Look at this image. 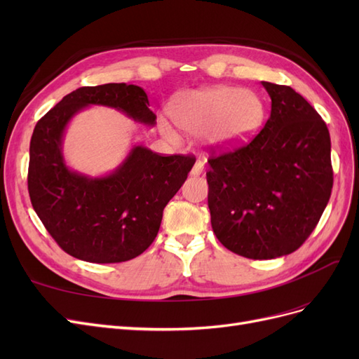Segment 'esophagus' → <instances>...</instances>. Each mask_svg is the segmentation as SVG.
Listing matches in <instances>:
<instances>
[{
    "instance_id": "obj_1",
    "label": "esophagus",
    "mask_w": 359,
    "mask_h": 359,
    "mask_svg": "<svg viewBox=\"0 0 359 359\" xmlns=\"http://www.w3.org/2000/svg\"><path fill=\"white\" fill-rule=\"evenodd\" d=\"M203 172V161L202 160H198L196 163H194V166H193V169H191V175L193 177H198V175H201V173Z\"/></svg>"
}]
</instances>
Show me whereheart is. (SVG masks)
<instances>
[{
  "label": "heart",
  "instance_id": "b5f03b06",
  "mask_svg": "<svg viewBox=\"0 0 359 359\" xmlns=\"http://www.w3.org/2000/svg\"><path fill=\"white\" fill-rule=\"evenodd\" d=\"M175 124L189 135H201L210 148H227L252 135L264 116V103L252 91L235 86H214L178 95L170 104ZM166 139L177 140L178 132L168 119H158Z\"/></svg>",
  "mask_w": 359,
  "mask_h": 359
}]
</instances>
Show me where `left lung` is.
<instances>
[{
  "label": "left lung",
  "instance_id": "left-lung-1",
  "mask_svg": "<svg viewBox=\"0 0 359 359\" xmlns=\"http://www.w3.org/2000/svg\"><path fill=\"white\" fill-rule=\"evenodd\" d=\"M266 124L248 144L208 160V206L219 241L248 259L290 255L307 240L332 190L331 139L290 86L262 82Z\"/></svg>",
  "mask_w": 359,
  "mask_h": 359
}]
</instances>
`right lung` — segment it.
<instances>
[{
	"instance_id": "add662e5",
	"label": "right lung",
	"mask_w": 359,
	"mask_h": 359,
	"mask_svg": "<svg viewBox=\"0 0 359 359\" xmlns=\"http://www.w3.org/2000/svg\"><path fill=\"white\" fill-rule=\"evenodd\" d=\"M114 107L153 127L156 114L137 85L82 86L67 94L36 124L29 144L28 191L32 208L70 256L93 264H118L142 255L160 229L163 210L187 180L190 156L163 157L135 145L109 175L72 170L62 156L70 119L86 106Z\"/></svg>"
}]
</instances>
